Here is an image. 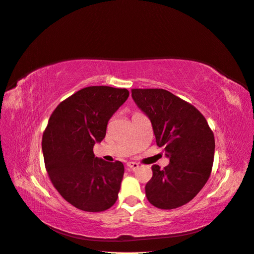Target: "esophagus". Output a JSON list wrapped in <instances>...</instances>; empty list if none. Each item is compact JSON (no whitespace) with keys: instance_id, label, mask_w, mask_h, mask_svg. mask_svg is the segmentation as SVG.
Masks as SVG:
<instances>
[{"instance_id":"obj_1","label":"esophagus","mask_w":254,"mask_h":254,"mask_svg":"<svg viewBox=\"0 0 254 254\" xmlns=\"http://www.w3.org/2000/svg\"><path fill=\"white\" fill-rule=\"evenodd\" d=\"M127 166H128L129 168H131L132 171L136 170V168H139V164H137L136 162H128V163H127Z\"/></svg>"}]
</instances>
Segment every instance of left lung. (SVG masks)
Instances as JSON below:
<instances>
[{
	"instance_id": "obj_1",
	"label": "left lung",
	"mask_w": 254,
	"mask_h": 254,
	"mask_svg": "<svg viewBox=\"0 0 254 254\" xmlns=\"http://www.w3.org/2000/svg\"><path fill=\"white\" fill-rule=\"evenodd\" d=\"M136 106L148 117L159 147L170 164L152 165L145 187L148 201L172 210L188 203L211 175L215 140L203 115L193 105L163 89H132Z\"/></svg>"
}]
</instances>
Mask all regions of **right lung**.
I'll list each match as a JSON object with an SVG mask.
<instances>
[{
  "instance_id": "obj_1",
  "label": "right lung",
  "mask_w": 254,
  "mask_h": 254,
  "mask_svg": "<svg viewBox=\"0 0 254 254\" xmlns=\"http://www.w3.org/2000/svg\"><path fill=\"white\" fill-rule=\"evenodd\" d=\"M129 96L127 89L87 87L60 103L42 136V151L53 186L65 200L86 212H103L118 199L124 176L120 161L93 153L107 124Z\"/></svg>"
}]
</instances>
